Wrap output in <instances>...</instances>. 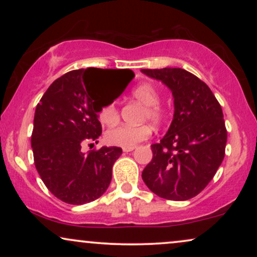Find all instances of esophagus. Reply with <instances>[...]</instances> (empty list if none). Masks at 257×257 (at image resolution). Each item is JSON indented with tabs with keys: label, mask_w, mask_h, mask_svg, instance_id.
I'll list each match as a JSON object with an SVG mask.
<instances>
[{
	"label": "esophagus",
	"mask_w": 257,
	"mask_h": 257,
	"mask_svg": "<svg viewBox=\"0 0 257 257\" xmlns=\"http://www.w3.org/2000/svg\"><path fill=\"white\" fill-rule=\"evenodd\" d=\"M133 150H136V146H132V147H124V149H122V151H124V152H132Z\"/></svg>",
	"instance_id": "34e87169"
}]
</instances>
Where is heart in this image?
I'll use <instances>...</instances> for the list:
<instances>
[{
	"label": "heart",
	"instance_id": "heart-1",
	"mask_svg": "<svg viewBox=\"0 0 257 257\" xmlns=\"http://www.w3.org/2000/svg\"><path fill=\"white\" fill-rule=\"evenodd\" d=\"M132 96L146 106L144 117L149 118L154 124H159L164 119V111L159 106L160 94L152 84L144 83L135 87ZM119 112L115 103L105 104L99 111V120L105 125H113L118 121ZM151 136V127L149 125H119L110 128L105 135V139L110 145L132 147L143 142Z\"/></svg>",
	"mask_w": 257,
	"mask_h": 257
}]
</instances>
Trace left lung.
<instances>
[{
	"instance_id": "left-lung-1",
	"label": "left lung",
	"mask_w": 257,
	"mask_h": 257,
	"mask_svg": "<svg viewBox=\"0 0 257 257\" xmlns=\"http://www.w3.org/2000/svg\"><path fill=\"white\" fill-rule=\"evenodd\" d=\"M172 91L174 114L160 143L151 145L153 158L143 180L154 194L173 201L194 198L215 175L224 158L227 130L222 108L212 91L180 68L142 69Z\"/></svg>"
}]
</instances>
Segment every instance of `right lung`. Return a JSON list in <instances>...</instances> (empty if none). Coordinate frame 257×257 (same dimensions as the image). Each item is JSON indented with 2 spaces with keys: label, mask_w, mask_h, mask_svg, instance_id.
Returning a JSON list of instances; mask_svg holds the SVG:
<instances>
[{
  "label": "right lung",
  "mask_w": 257,
  "mask_h": 257,
  "mask_svg": "<svg viewBox=\"0 0 257 257\" xmlns=\"http://www.w3.org/2000/svg\"><path fill=\"white\" fill-rule=\"evenodd\" d=\"M133 77L130 69L73 70L56 79L37 104L31 135L35 166L49 191L63 202L84 205L106 192L112 166L122 150L103 146L84 153L82 145L97 143L101 135L98 113L111 103L98 99L101 89L122 82L124 91Z\"/></svg>",
  "instance_id": "1"
}]
</instances>
